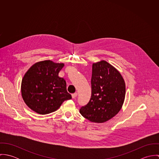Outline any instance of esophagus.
<instances>
[{
  "label": "esophagus",
  "instance_id": "esophagus-1",
  "mask_svg": "<svg viewBox=\"0 0 159 159\" xmlns=\"http://www.w3.org/2000/svg\"><path fill=\"white\" fill-rule=\"evenodd\" d=\"M77 95H78V93H73L72 95H71V96H72V98H75L76 97H77Z\"/></svg>",
  "mask_w": 159,
  "mask_h": 159
}]
</instances>
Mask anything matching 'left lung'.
I'll use <instances>...</instances> for the list:
<instances>
[{
    "instance_id": "8db88e82",
    "label": "left lung",
    "mask_w": 159,
    "mask_h": 159,
    "mask_svg": "<svg viewBox=\"0 0 159 159\" xmlns=\"http://www.w3.org/2000/svg\"><path fill=\"white\" fill-rule=\"evenodd\" d=\"M92 93L89 102L80 110L89 121L103 123L112 119L122 107L125 83L120 73L107 61L92 64Z\"/></svg>"
}]
</instances>
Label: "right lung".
Masks as SVG:
<instances>
[{
	"label": "right lung",
	"instance_id": "1",
	"mask_svg": "<svg viewBox=\"0 0 159 159\" xmlns=\"http://www.w3.org/2000/svg\"><path fill=\"white\" fill-rule=\"evenodd\" d=\"M64 63L50 60L37 62L23 76L21 90L26 105L39 114L57 110L62 103L71 98L67 92L66 81L59 76Z\"/></svg>",
	"mask_w": 159,
	"mask_h": 159
}]
</instances>
